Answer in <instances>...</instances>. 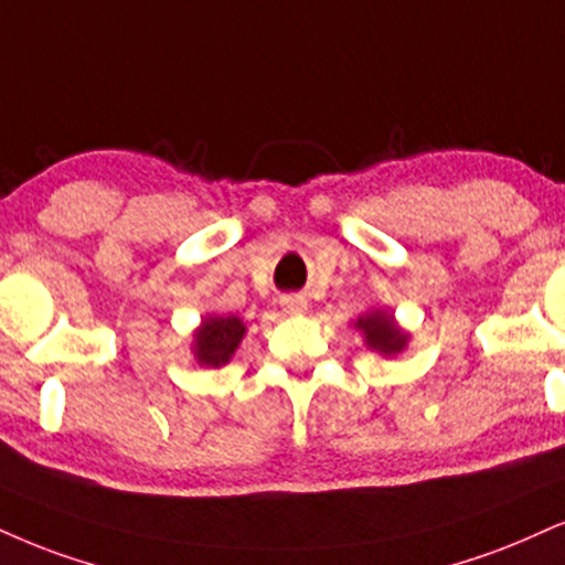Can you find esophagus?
Wrapping results in <instances>:
<instances>
[{"label":"esophagus","instance_id":"obj_1","mask_svg":"<svg viewBox=\"0 0 565 565\" xmlns=\"http://www.w3.org/2000/svg\"><path fill=\"white\" fill-rule=\"evenodd\" d=\"M280 306H282L285 315L296 317V315H303V311L309 309V301H306V298H301V296H285Z\"/></svg>","mask_w":565,"mask_h":565}]
</instances>
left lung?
Masks as SVG:
<instances>
[{"instance_id":"obj_1","label":"left lung","mask_w":565,"mask_h":565,"mask_svg":"<svg viewBox=\"0 0 565 565\" xmlns=\"http://www.w3.org/2000/svg\"><path fill=\"white\" fill-rule=\"evenodd\" d=\"M356 327L364 332L366 345L372 351L382 353V356H395L408 343V335L395 324V319L385 315V311H369V315L359 317Z\"/></svg>"}]
</instances>
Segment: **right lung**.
Segmentation results:
<instances>
[{
	"label": "right lung",
	"mask_w": 565,
	"mask_h": 565,
	"mask_svg": "<svg viewBox=\"0 0 565 565\" xmlns=\"http://www.w3.org/2000/svg\"><path fill=\"white\" fill-rule=\"evenodd\" d=\"M243 335L246 324L238 317H204V322L193 332V356L201 366L227 364Z\"/></svg>",
	"instance_id": "obj_1"
}]
</instances>
